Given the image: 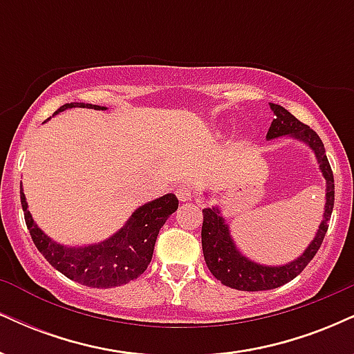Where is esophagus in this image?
<instances>
[{
    "label": "esophagus",
    "mask_w": 354,
    "mask_h": 354,
    "mask_svg": "<svg viewBox=\"0 0 354 354\" xmlns=\"http://www.w3.org/2000/svg\"><path fill=\"white\" fill-rule=\"evenodd\" d=\"M174 193H176L178 200L183 201V203H185V201H191V200H193V196H194L193 189H191L189 186H186V185H180V186H178Z\"/></svg>",
    "instance_id": "esophagus-1"
}]
</instances>
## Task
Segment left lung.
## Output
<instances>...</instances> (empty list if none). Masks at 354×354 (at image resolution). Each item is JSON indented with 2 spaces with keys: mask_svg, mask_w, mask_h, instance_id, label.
<instances>
[{
  "mask_svg": "<svg viewBox=\"0 0 354 354\" xmlns=\"http://www.w3.org/2000/svg\"><path fill=\"white\" fill-rule=\"evenodd\" d=\"M270 108L273 111L274 120L271 121L270 129H268L266 140L271 141L276 138L288 136L291 140H298L299 143H304L315 153L316 161L319 165V171L326 181V194H324L326 201H324L323 219H321L315 238L311 239L306 250L293 261L278 266L256 263L239 251L233 234H231L228 221L223 216L219 206L203 209L201 245L206 265H208L214 278L219 279L225 286L239 291L273 290V288H279L295 279L308 266L313 256L318 253L324 234L328 231V221L331 218L333 206H335V180H333L331 166L328 163L326 151H324L321 138L316 135V131H313L310 126L296 120L288 109L279 106V104L270 103ZM206 196H209V194H206Z\"/></svg>",
  "mask_w": 354,
  "mask_h": 354,
  "instance_id": "8db88e82",
  "label": "left lung"
}]
</instances>
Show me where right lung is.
I'll return each instance as SVG.
<instances>
[{"mask_svg":"<svg viewBox=\"0 0 354 354\" xmlns=\"http://www.w3.org/2000/svg\"><path fill=\"white\" fill-rule=\"evenodd\" d=\"M71 108H88L98 109V111L108 109L106 106L89 103H66L58 111H55V115ZM50 120L51 118H48V121ZM21 206L33 243L53 268H56L66 278L84 286L115 288L133 281L145 273L146 268L151 263L154 243H156L161 226L178 209V198L173 193H168L156 200L145 203L133 211L123 228L103 241L84 246L61 245L48 236L36 225L28 209L23 185Z\"/></svg>","mask_w":354,"mask_h":354,"instance_id":"right-lung-1","label":"right lung"}]
</instances>
